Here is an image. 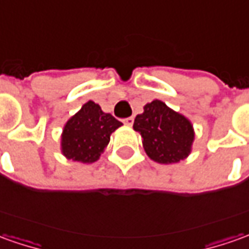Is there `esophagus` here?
I'll return each instance as SVG.
<instances>
[{
  "label": "esophagus",
  "mask_w": 249,
  "mask_h": 249,
  "mask_svg": "<svg viewBox=\"0 0 249 249\" xmlns=\"http://www.w3.org/2000/svg\"><path fill=\"white\" fill-rule=\"evenodd\" d=\"M124 121L125 125H128V126H132V124H133V117H126L123 120Z\"/></svg>",
  "instance_id": "34e87169"
}]
</instances>
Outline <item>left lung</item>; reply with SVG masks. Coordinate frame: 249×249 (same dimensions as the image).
Returning a JSON list of instances; mask_svg holds the SVG:
<instances>
[{
	"instance_id": "obj_1",
	"label": "left lung",
	"mask_w": 249,
	"mask_h": 249,
	"mask_svg": "<svg viewBox=\"0 0 249 249\" xmlns=\"http://www.w3.org/2000/svg\"><path fill=\"white\" fill-rule=\"evenodd\" d=\"M133 129L142 135L146 154L158 163H177L191 153L195 139L188 118L155 99L138 114Z\"/></svg>"
}]
</instances>
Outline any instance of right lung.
<instances>
[{
	"mask_svg": "<svg viewBox=\"0 0 249 249\" xmlns=\"http://www.w3.org/2000/svg\"><path fill=\"white\" fill-rule=\"evenodd\" d=\"M121 125L110 113H103L99 105L89 101L64 126L61 153L68 160L92 163L99 160L110 142V135Z\"/></svg>",
	"mask_w": 249,
	"mask_h": 249,
	"instance_id": "right-lung-1",
	"label": "right lung"
}]
</instances>
